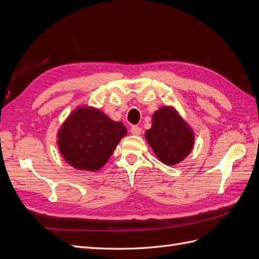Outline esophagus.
Masks as SVG:
<instances>
[{
  "instance_id": "34e87169",
  "label": "esophagus",
  "mask_w": 259,
  "mask_h": 259,
  "mask_svg": "<svg viewBox=\"0 0 259 259\" xmlns=\"http://www.w3.org/2000/svg\"><path fill=\"white\" fill-rule=\"evenodd\" d=\"M131 133H132L133 135L138 136V135L142 134V127H139V126H132V127H131Z\"/></svg>"
}]
</instances>
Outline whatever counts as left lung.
<instances>
[{
	"label": "left lung",
	"instance_id": "obj_1",
	"mask_svg": "<svg viewBox=\"0 0 259 259\" xmlns=\"http://www.w3.org/2000/svg\"><path fill=\"white\" fill-rule=\"evenodd\" d=\"M145 137L158 159L168 166L184 161L194 146V132L173 106H162L152 114Z\"/></svg>",
	"mask_w": 259,
	"mask_h": 259
}]
</instances>
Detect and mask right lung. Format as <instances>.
Returning a JSON list of instances; mask_svg holds the SVG:
<instances>
[{"label": "right lung", "instance_id": "obj_1", "mask_svg": "<svg viewBox=\"0 0 259 259\" xmlns=\"http://www.w3.org/2000/svg\"><path fill=\"white\" fill-rule=\"evenodd\" d=\"M127 130L98 108L80 105L57 131V146L64 160L75 169L97 171L110 159Z\"/></svg>", "mask_w": 259, "mask_h": 259}]
</instances>
